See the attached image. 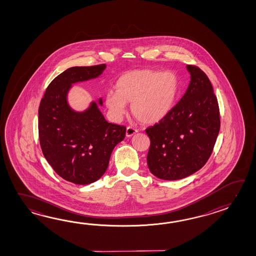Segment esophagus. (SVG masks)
<instances>
[{
    "label": "esophagus",
    "mask_w": 256,
    "mask_h": 256,
    "mask_svg": "<svg viewBox=\"0 0 256 256\" xmlns=\"http://www.w3.org/2000/svg\"><path fill=\"white\" fill-rule=\"evenodd\" d=\"M138 132V130L134 128V127H132V126H128L127 127V129H126V136H128V137H130V136H134V134H136Z\"/></svg>",
    "instance_id": "esophagus-1"
}]
</instances>
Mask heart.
Listing matches in <instances>:
<instances>
[{"label": "heart", "mask_w": 256, "mask_h": 256, "mask_svg": "<svg viewBox=\"0 0 256 256\" xmlns=\"http://www.w3.org/2000/svg\"><path fill=\"white\" fill-rule=\"evenodd\" d=\"M115 90L105 96V104L114 118L122 117L126 114V104H132L130 110L136 119L152 124L162 120L173 108L180 92V80L172 71H130L118 78Z\"/></svg>", "instance_id": "obj_1"}]
</instances>
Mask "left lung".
I'll return each mask as SVG.
<instances>
[{
	"mask_svg": "<svg viewBox=\"0 0 256 256\" xmlns=\"http://www.w3.org/2000/svg\"><path fill=\"white\" fill-rule=\"evenodd\" d=\"M186 68L191 80L184 96L166 117L146 129L151 141L147 164L161 180H181L202 168L220 132V109L212 83L198 66Z\"/></svg>",
	"mask_w": 256,
	"mask_h": 256,
	"instance_id": "8db88e82",
	"label": "left lung"
}]
</instances>
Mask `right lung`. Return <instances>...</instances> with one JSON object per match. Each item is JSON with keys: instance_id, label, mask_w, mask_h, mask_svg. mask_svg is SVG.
Returning a JSON list of instances; mask_svg holds the SVG:
<instances>
[{"instance_id": "right-lung-1", "label": "right lung", "mask_w": 256, "mask_h": 256, "mask_svg": "<svg viewBox=\"0 0 256 256\" xmlns=\"http://www.w3.org/2000/svg\"><path fill=\"white\" fill-rule=\"evenodd\" d=\"M105 68L106 64L68 68L50 82L39 105L44 156L56 174L76 185L97 181L114 148L126 137V126L108 122L95 102L84 112L72 110L66 102L71 84L97 78Z\"/></svg>"}]
</instances>
